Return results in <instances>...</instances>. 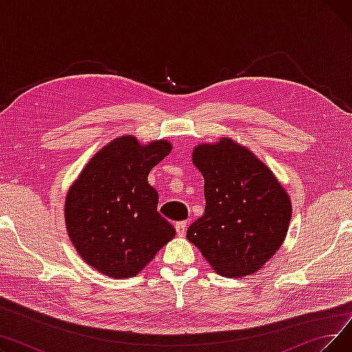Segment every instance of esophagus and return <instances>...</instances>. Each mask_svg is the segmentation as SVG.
I'll list each match as a JSON object with an SVG mask.
<instances>
[{
	"mask_svg": "<svg viewBox=\"0 0 352 352\" xmlns=\"http://www.w3.org/2000/svg\"><path fill=\"white\" fill-rule=\"evenodd\" d=\"M175 231L179 236H186L187 234V223L186 221H179V223L175 224Z\"/></svg>",
	"mask_w": 352,
	"mask_h": 352,
	"instance_id": "esophagus-1",
	"label": "esophagus"
}]
</instances>
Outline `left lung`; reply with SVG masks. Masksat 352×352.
<instances>
[{
  "label": "left lung",
  "mask_w": 352,
  "mask_h": 352,
  "mask_svg": "<svg viewBox=\"0 0 352 352\" xmlns=\"http://www.w3.org/2000/svg\"><path fill=\"white\" fill-rule=\"evenodd\" d=\"M192 164L204 177L206 211L187 238L221 275L260 270L283 245L291 201L268 166L228 137L199 144Z\"/></svg>",
  "instance_id": "1"
}]
</instances>
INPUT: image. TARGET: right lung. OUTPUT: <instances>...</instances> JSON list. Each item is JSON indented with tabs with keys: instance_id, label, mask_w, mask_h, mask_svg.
<instances>
[{
	"instance_id": "obj_1",
	"label": "right lung",
	"mask_w": 352,
	"mask_h": 352,
	"mask_svg": "<svg viewBox=\"0 0 352 352\" xmlns=\"http://www.w3.org/2000/svg\"><path fill=\"white\" fill-rule=\"evenodd\" d=\"M165 140L141 145L133 135L89 160L65 198V226L82 260L111 278H131L174 238L157 211L148 174L171 153Z\"/></svg>"
}]
</instances>
